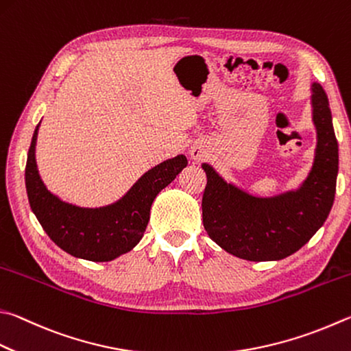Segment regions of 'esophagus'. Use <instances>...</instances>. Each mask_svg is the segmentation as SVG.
Returning <instances> with one entry per match:
<instances>
[{
	"instance_id": "esophagus-1",
	"label": "esophagus",
	"mask_w": 351,
	"mask_h": 351,
	"mask_svg": "<svg viewBox=\"0 0 351 351\" xmlns=\"http://www.w3.org/2000/svg\"><path fill=\"white\" fill-rule=\"evenodd\" d=\"M192 156H193L195 159H199V158L202 156V150L197 149V147H193V149H192Z\"/></svg>"
}]
</instances>
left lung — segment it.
Instances as JSON below:
<instances>
[{"label": "left lung", "instance_id": "8db88e82", "mask_svg": "<svg viewBox=\"0 0 351 351\" xmlns=\"http://www.w3.org/2000/svg\"><path fill=\"white\" fill-rule=\"evenodd\" d=\"M311 119L317 138L315 161L295 190L254 196L202 164L207 175L204 228L227 253L254 263L284 259L307 244L326 222L335 201L339 154L328 98L317 82L311 84Z\"/></svg>", "mask_w": 351, "mask_h": 351}]
</instances>
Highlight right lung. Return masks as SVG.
I'll return each instance as SVG.
<instances>
[{
  "label": "right lung",
  "mask_w": 351,
  "mask_h": 351,
  "mask_svg": "<svg viewBox=\"0 0 351 351\" xmlns=\"http://www.w3.org/2000/svg\"><path fill=\"white\" fill-rule=\"evenodd\" d=\"M36 125L25 164V190L32 212L56 245L75 258L107 263L130 252L145 232L156 195L187 165V158L167 159L139 178L117 202L104 207H78L53 195L38 171Z\"/></svg>",
  "instance_id": "obj_1"
}]
</instances>
